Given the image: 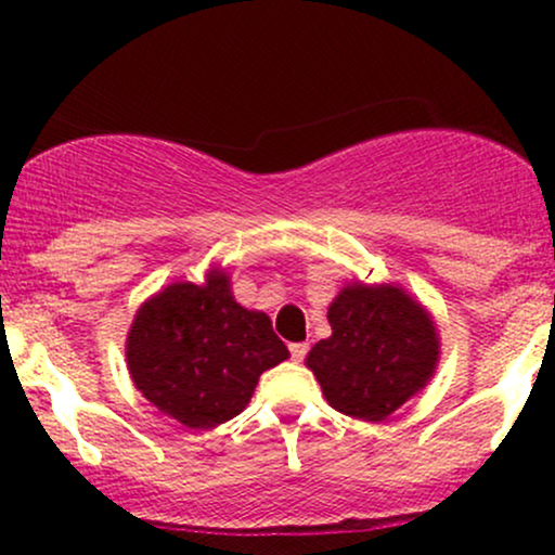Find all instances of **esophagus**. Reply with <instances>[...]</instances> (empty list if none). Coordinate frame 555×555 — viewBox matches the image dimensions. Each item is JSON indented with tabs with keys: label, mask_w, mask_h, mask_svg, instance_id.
Segmentation results:
<instances>
[{
	"label": "esophagus",
	"mask_w": 555,
	"mask_h": 555,
	"mask_svg": "<svg viewBox=\"0 0 555 555\" xmlns=\"http://www.w3.org/2000/svg\"><path fill=\"white\" fill-rule=\"evenodd\" d=\"M308 344L305 341H295V344H289V352H292V360L295 362H302L305 360V354H308Z\"/></svg>",
	"instance_id": "34e87169"
}]
</instances>
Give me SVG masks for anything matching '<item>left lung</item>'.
I'll use <instances>...</instances> for the list:
<instances>
[{"instance_id": "obj_1", "label": "left lung", "mask_w": 555, "mask_h": 555, "mask_svg": "<svg viewBox=\"0 0 555 555\" xmlns=\"http://www.w3.org/2000/svg\"><path fill=\"white\" fill-rule=\"evenodd\" d=\"M331 336L305 365L336 412L380 423L428 386L441 360L438 326L397 284L349 282L328 305Z\"/></svg>"}]
</instances>
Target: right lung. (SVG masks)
Instances as JSON below:
<instances>
[{
	"instance_id": "right-lung-1",
	"label": "right lung",
	"mask_w": 555,
	"mask_h": 555,
	"mask_svg": "<svg viewBox=\"0 0 555 555\" xmlns=\"http://www.w3.org/2000/svg\"><path fill=\"white\" fill-rule=\"evenodd\" d=\"M132 384L158 412L193 430L237 417L260 373L289 358L271 318L234 299L224 269L175 282L138 308L125 341Z\"/></svg>"
}]
</instances>
